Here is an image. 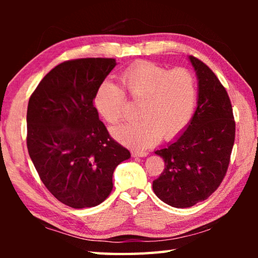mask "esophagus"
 <instances>
[{"label": "esophagus", "instance_id": "esophagus-1", "mask_svg": "<svg viewBox=\"0 0 258 258\" xmlns=\"http://www.w3.org/2000/svg\"><path fill=\"white\" fill-rule=\"evenodd\" d=\"M133 157H146L148 156L147 151H132Z\"/></svg>", "mask_w": 258, "mask_h": 258}]
</instances>
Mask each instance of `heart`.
Here are the masks:
<instances>
[{"label":"heart","instance_id":"1","mask_svg":"<svg viewBox=\"0 0 258 258\" xmlns=\"http://www.w3.org/2000/svg\"><path fill=\"white\" fill-rule=\"evenodd\" d=\"M120 81L123 87L102 83L95 91L94 107L108 124L116 125L124 115L125 90L134 101H141L138 120L112 130L113 137L123 145L143 149L161 137H178L189 126L198 100L197 78L190 69H169L142 61L125 69Z\"/></svg>","mask_w":258,"mask_h":258}]
</instances>
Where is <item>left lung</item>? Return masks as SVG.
<instances>
[{"label":"left lung","mask_w":258,"mask_h":258,"mask_svg":"<svg viewBox=\"0 0 258 258\" xmlns=\"http://www.w3.org/2000/svg\"><path fill=\"white\" fill-rule=\"evenodd\" d=\"M199 80L198 106L185 132L156 154L165 168L152 182L157 197L176 208L206 200L225 177L235 138L232 104L206 63L191 55Z\"/></svg>","instance_id":"1"}]
</instances>
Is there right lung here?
Instances as JSON below:
<instances>
[{
	"label": "right lung",
	"mask_w": 258,
	"mask_h": 258,
	"mask_svg": "<svg viewBox=\"0 0 258 258\" xmlns=\"http://www.w3.org/2000/svg\"><path fill=\"white\" fill-rule=\"evenodd\" d=\"M115 66L113 58L63 61L29 98V157L46 189L69 207H93L106 200L113 171L131 157L94 107L95 91Z\"/></svg>",
	"instance_id": "obj_1"
}]
</instances>
